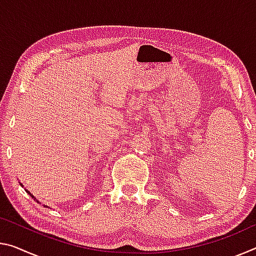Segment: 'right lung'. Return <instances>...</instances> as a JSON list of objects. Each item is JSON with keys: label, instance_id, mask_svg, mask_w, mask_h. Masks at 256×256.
Wrapping results in <instances>:
<instances>
[{"label": "right lung", "instance_id": "add662e5", "mask_svg": "<svg viewBox=\"0 0 256 256\" xmlns=\"http://www.w3.org/2000/svg\"><path fill=\"white\" fill-rule=\"evenodd\" d=\"M20 185H21V186H22V184H21V183H20ZM22 188H24V186H22ZM26 192H27V193H28V194H29V196H32V198H34V201H36V202H37V203H40V201H38V200H37V198H34V196H32V193H30V192H29V190H26ZM46 208H47V206H46Z\"/></svg>", "mask_w": 256, "mask_h": 256}]
</instances>
